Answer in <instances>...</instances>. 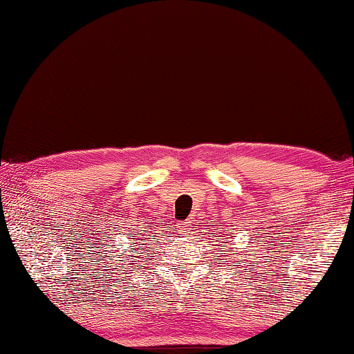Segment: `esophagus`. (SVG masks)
<instances>
[{
	"label": "esophagus",
	"instance_id": "1",
	"mask_svg": "<svg viewBox=\"0 0 354 354\" xmlns=\"http://www.w3.org/2000/svg\"><path fill=\"white\" fill-rule=\"evenodd\" d=\"M179 232H181L183 236H187L189 231H190V221H184V223H179Z\"/></svg>",
	"mask_w": 354,
	"mask_h": 354
}]
</instances>
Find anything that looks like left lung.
Returning <instances> with one entry per match:
<instances>
[{
  "label": "left lung",
  "mask_w": 354,
  "mask_h": 354,
  "mask_svg": "<svg viewBox=\"0 0 354 354\" xmlns=\"http://www.w3.org/2000/svg\"><path fill=\"white\" fill-rule=\"evenodd\" d=\"M218 247H220V245H218Z\"/></svg>",
  "instance_id": "1"
}]
</instances>
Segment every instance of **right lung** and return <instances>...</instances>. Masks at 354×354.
Segmentation results:
<instances>
[{
  "instance_id": "1",
  "label": "right lung",
  "mask_w": 354,
  "mask_h": 354,
  "mask_svg": "<svg viewBox=\"0 0 354 354\" xmlns=\"http://www.w3.org/2000/svg\"><path fill=\"white\" fill-rule=\"evenodd\" d=\"M136 236H140V232H137V234H136ZM151 239H153V237H151ZM145 243H147V239H143V237H139V245H145ZM148 248H149V247H148ZM134 253H139V251H137V250H136V251H134ZM139 254H140V253H139Z\"/></svg>"
}]
</instances>
